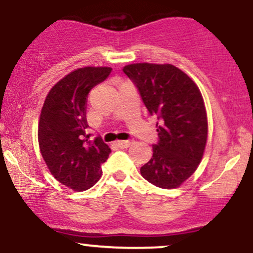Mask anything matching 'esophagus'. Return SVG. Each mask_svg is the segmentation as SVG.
<instances>
[{
    "label": "esophagus",
    "instance_id": "1",
    "mask_svg": "<svg viewBox=\"0 0 253 253\" xmlns=\"http://www.w3.org/2000/svg\"><path fill=\"white\" fill-rule=\"evenodd\" d=\"M131 144H132V141H129V140H119V141H116L115 145L120 149H126V148H128Z\"/></svg>",
    "mask_w": 253,
    "mask_h": 253
}]
</instances>
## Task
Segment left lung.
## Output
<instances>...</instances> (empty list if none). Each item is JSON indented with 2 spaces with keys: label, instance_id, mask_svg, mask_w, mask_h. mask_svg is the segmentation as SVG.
Returning a JSON list of instances; mask_svg holds the SVG:
<instances>
[{
  "label": "left lung",
  "instance_id": "obj_1",
  "mask_svg": "<svg viewBox=\"0 0 253 253\" xmlns=\"http://www.w3.org/2000/svg\"><path fill=\"white\" fill-rule=\"evenodd\" d=\"M124 73L134 83L149 110L157 116L158 141L141 176L161 188L179 187L196 171L208 138V119L198 86L173 65L133 63Z\"/></svg>",
  "mask_w": 253,
  "mask_h": 253
}]
</instances>
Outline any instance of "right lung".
<instances>
[{
    "label": "right lung",
    "mask_w": 253,
    "mask_h": 253,
    "mask_svg": "<svg viewBox=\"0 0 253 253\" xmlns=\"http://www.w3.org/2000/svg\"><path fill=\"white\" fill-rule=\"evenodd\" d=\"M110 67H84L71 72L49 91L41 112L38 143L50 173L74 191L92 187L102 163L112 152L102 138H91L86 102L91 88L109 77Z\"/></svg>",
    "instance_id": "right-lung-1"
}]
</instances>
